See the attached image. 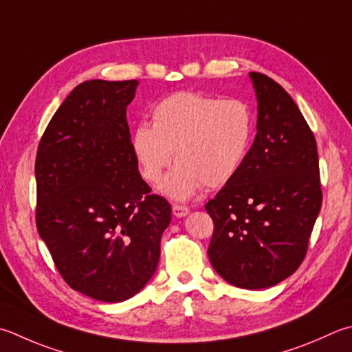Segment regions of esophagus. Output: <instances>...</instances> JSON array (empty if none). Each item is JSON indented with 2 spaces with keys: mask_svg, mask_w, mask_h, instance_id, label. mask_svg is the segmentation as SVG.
<instances>
[{
  "mask_svg": "<svg viewBox=\"0 0 352 352\" xmlns=\"http://www.w3.org/2000/svg\"><path fill=\"white\" fill-rule=\"evenodd\" d=\"M172 213L177 218H184L186 215H189V209L186 206H180V204H174L172 206Z\"/></svg>",
  "mask_w": 352,
  "mask_h": 352,
  "instance_id": "34e87169",
  "label": "esophagus"
}]
</instances>
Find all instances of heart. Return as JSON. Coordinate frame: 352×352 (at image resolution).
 <instances>
[{"label":"heart","instance_id":"heart-1","mask_svg":"<svg viewBox=\"0 0 352 352\" xmlns=\"http://www.w3.org/2000/svg\"><path fill=\"white\" fill-rule=\"evenodd\" d=\"M151 117L153 126L134 128L131 151L149 183L160 182L175 157L178 164L160 186L172 199L194 197L203 184H226L250 149L253 114L239 99L175 93L158 102Z\"/></svg>","mask_w":352,"mask_h":352}]
</instances>
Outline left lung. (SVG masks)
<instances>
[{"instance_id":"1","label":"left lung","mask_w":352,"mask_h":352,"mask_svg":"<svg viewBox=\"0 0 352 352\" xmlns=\"http://www.w3.org/2000/svg\"><path fill=\"white\" fill-rule=\"evenodd\" d=\"M256 137L243 166L206 204L215 229L209 259L229 284L261 290L298 270L322 206L318 144L292 96L249 73Z\"/></svg>"}]
</instances>
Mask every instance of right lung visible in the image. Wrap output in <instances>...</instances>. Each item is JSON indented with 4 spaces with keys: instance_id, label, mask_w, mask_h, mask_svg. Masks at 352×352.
<instances>
[{
    "instance_id": "right-lung-1",
    "label": "right lung",
    "mask_w": 352,
    "mask_h": 352,
    "mask_svg": "<svg viewBox=\"0 0 352 352\" xmlns=\"http://www.w3.org/2000/svg\"><path fill=\"white\" fill-rule=\"evenodd\" d=\"M139 80H85L60 103L34 163L36 226L60 276L102 302L139 293L157 270L170 204L151 194L131 151Z\"/></svg>"
}]
</instances>
